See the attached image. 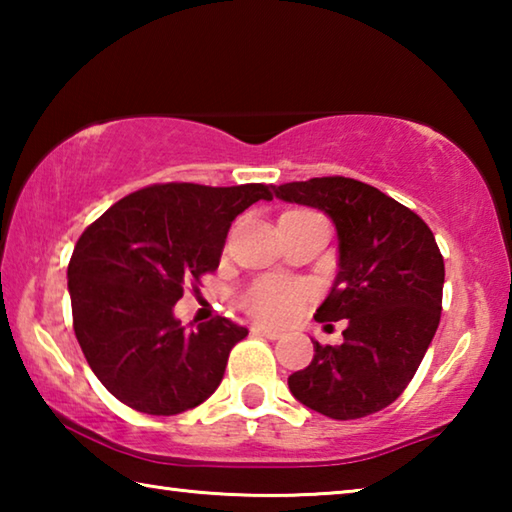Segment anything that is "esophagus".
I'll use <instances>...</instances> for the list:
<instances>
[{
  "label": "esophagus",
  "instance_id": "34e87169",
  "mask_svg": "<svg viewBox=\"0 0 512 512\" xmlns=\"http://www.w3.org/2000/svg\"><path fill=\"white\" fill-rule=\"evenodd\" d=\"M250 332H253L255 336H266V339H271V341H277L282 336L280 332H277V329H268L264 325H253V327H250Z\"/></svg>",
  "mask_w": 512,
  "mask_h": 512
}]
</instances>
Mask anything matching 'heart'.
Wrapping results in <instances>:
<instances>
[{"label":"heart","mask_w":512,"mask_h":512,"mask_svg":"<svg viewBox=\"0 0 512 512\" xmlns=\"http://www.w3.org/2000/svg\"><path fill=\"white\" fill-rule=\"evenodd\" d=\"M307 298L309 289L305 284L284 277H259L241 291L239 305L262 323L280 325L296 316Z\"/></svg>","instance_id":"heart-1"}]
</instances>
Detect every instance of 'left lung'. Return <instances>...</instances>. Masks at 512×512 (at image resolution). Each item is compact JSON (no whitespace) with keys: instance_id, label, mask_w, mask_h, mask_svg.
Listing matches in <instances>:
<instances>
[{"instance_id":"8db88e82","label":"left lung","mask_w":512,"mask_h":512,"mask_svg":"<svg viewBox=\"0 0 512 512\" xmlns=\"http://www.w3.org/2000/svg\"><path fill=\"white\" fill-rule=\"evenodd\" d=\"M273 189L334 221L339 273L314 318H348L341 345L314 341V359L289 377L293 397L332 420L386 409L409 386L440 323L445 262L436 237L413 210L361 180L325 176Z\"/></svg>"}]
</instances>
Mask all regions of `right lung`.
<instances>
[{
  "mask_svg": "<svg viewBox=\"0 0 512 512\" xmlns=\"http://www.w3.org/2000/svg\"><path fill=\"white\" fill-rule=\"evenodd\" d=\"M262 183H158L128 194L85 228L67 266L74 334L94 375L131 409L176 415L219 388L248 329L214 316L194 332L173 318L187 282L219 268L232 221Z\"/></svg>",
  "mask_w": 512,
  "mask_h": 512,
  "instance_id": "1",
  "label": "right lung"
}]
</instances>
